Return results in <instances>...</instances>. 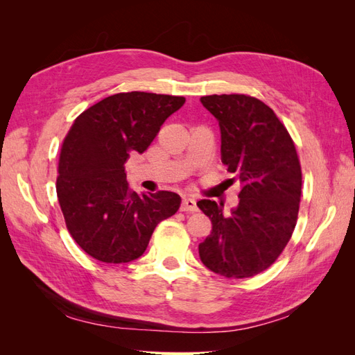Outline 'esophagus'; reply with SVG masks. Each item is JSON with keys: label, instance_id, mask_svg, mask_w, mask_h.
Instances as JSON below:
<instances>
[{"label": "esophagus", "instance_id": "1", "mask_svg": "<svg viewBox=\"0 0 355 355\" xmlns=\"http://www.w3.org/2000/svg\"><path fill=\"white\" fill-rule=\"evenodd\" d=\"M180 210L182 211H197V202L194 198H189V197H185L184 200H182V204H180Z\"/></svg>", "mask_w": 355, "mask_h": 355}]
</instances>
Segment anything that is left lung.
<instances>
[{
    "mask_svg": "<svg viewBox=\"0 0 355 355\" xmlns=\"http://www.w3.org/2000/svg\"><path fill=\"white\" fill-rule=\"evenodd\" d=\"M219 121L222 163L241 182L239 206L200 200L211 232L200 243V259L227 278L253 277L282 254L296 227L302 170L284 124L262 101L245 94L200 99Z\"/></svg>",
    "mask_w": 355,
    "mask_h": 355,
    "instance_id": "1",
    "label": "left lung"
}]
</instances>
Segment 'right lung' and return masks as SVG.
Listing matches in <instances>:
<instances>
[{"label": "right lung", "mask_w": 355, "mask_h": 355, "mask_svg": "<svg viewBox=\"0 0 355 355\" xmlns=\"http://www.w3.org/2000/svg\"><path fill=\"white\" fill-rule=\"evenodd\" d=\"M184 103L182 96L116 93L75 118L60 148L56 192L71 237L94 259H137L157 225L178 211L175 192L137 196L124 163L132 151H146Z\"/></svg>", "instance_id": "right-lung-1"}]
</instances>
